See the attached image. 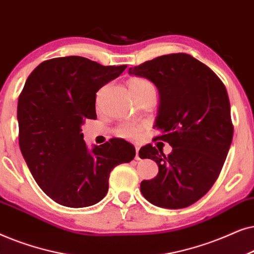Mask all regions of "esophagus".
<instances>
[{"instance_id": "esophagus-1", "label": "esophagus", "mask_w": 254, "mask_h": 254, "mask_svg": "<svg viewBox=\"0 0 254 254\" xmlns=\"http://www.w3.org/2000/svg\"><path fill=\"white\" fill-rule=\"evenodd\" d=\"M136 160H140V157H139V147H136Z\"/></svg>"}]
</instances>
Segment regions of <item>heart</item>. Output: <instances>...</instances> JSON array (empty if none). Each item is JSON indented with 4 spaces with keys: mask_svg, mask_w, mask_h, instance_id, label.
Here are the masks:
<instances>
[{
    "mask_svg": "<svg viewBox=\"0 0 254 254\" xmlns=\"http://www.w3.org/2000/svg\"><path fill=\"white\" fill-rule=\"evenodd\" d=\"M129 88L131 92H141V90L150 89V88H154L153 83L147 79H144V77H132L129 81ZM155 89V88H154ZM141 131V127L136 123H124L121 124L120 127L115 130V133L117 134L118 137L125 138V139H134L139 136Z\"/></svg>",
    "mask_w": 254,
    "mask_h": 254,
    "instance_id": "heart-1",
    "label": "heart"
}]
</instances>
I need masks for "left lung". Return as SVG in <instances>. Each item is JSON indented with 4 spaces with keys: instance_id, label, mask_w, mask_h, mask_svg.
Wrapping results in <instances>:
<instances>
[{
    "instance_id": "obj_1",
    "label": "left lung",
    "mask_w": 254,
    "mask_h": 254,
    "mask_svg": "<svg viewBox=\"0 0 254 254\" xmlns=\"http://www.w3.org/2000/svg\"><path fill=\"white\" fill-rule=\"evenodd\" d=\"M130 74L151 80L160 93L154 140L173 147L168 155L152 146L139 157L157 162L159 172L140 184L148 202L181 209L198 201L221 173L233 137L230 101L222 80L203 63L186 53L158 57Z\"/></svg>"
}]
</instances>
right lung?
I'll return each instance as SVG.
<instances>
[{"label":"right lung","mask_w":254,"mask_h":254,"mask_svg":"<svg viewBox=\"0 0 254 254\" xmlns=\"http://www.w3.org/2000/svg\"><path fill=\"white\" fill-rule=\"evenodd\" d=\"M125 68L70 56L45 60L26 79L17 106L19 147L33 179L57 203L100 202L110 172L136 155L133 145L117 138L89 151L81 132L86 120L96 118L97 90Z\"/></svg>","instance_id":"obj_1"}]
</instances>
